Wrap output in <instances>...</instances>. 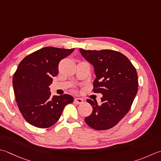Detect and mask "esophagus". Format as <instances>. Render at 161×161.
<instances>
[{
	"label": "esophagus",
	"instance_id": "obj_1",
	"mask_svg": "<svg viewBox=\"0 0 161 161\" xmlns=\"http://www.w3.org/2000/svg\"><path fill=\"white\" fill-rule=\"evenodd\" d=\"M74 102L76 104H82L84 103V100L80 98V97H76V98H75Z\"/></svg>",
	"mask_w": 161,
	"mask_h": 161
}]
</instances>
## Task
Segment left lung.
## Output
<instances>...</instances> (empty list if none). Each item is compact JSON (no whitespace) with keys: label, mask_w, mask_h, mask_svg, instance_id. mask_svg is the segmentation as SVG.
<instances>
[{"label":"left lung","mask_w":161,"mask_h":161,"mask_svg":"<svg viewBox=\"0 0 161 161\" xmlns=\"http://www.w3.org/2000/svg\"><path fill=\"white\" fill-rule=\"evenodd\" d=\"M80 51L94 67L96 78L93 91L103 94L100 105L96 100H86L93 112L85 118V122L95 130H108L115 126L131 108L138 90L136 69L126 56L114 50Z\"/></svg>","instance_id":"left-lung-1"}]
</instances>
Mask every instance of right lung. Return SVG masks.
I'll return each mask as SVG.
<instances>
[{
	"instance_id": "obj_1",
	"label": "right lung",
	"mask_w": 161,
	"mask_h": 161,
	"mask_svg": "<svg viewBox=\"0 0 161 161\" xmlns=\"http://www.w3.org/2000/svg\"><path fill=\"white\" fill-rule=\"evenodd\" d=\"M74 50L44 47L19 64L12 79L14 97L23 117L33 126L51 127L58 121L65 106L73 102V97L68 94L52 96L49 86L58 73L59 62Z\"/></svg>"
}]
</instances>
